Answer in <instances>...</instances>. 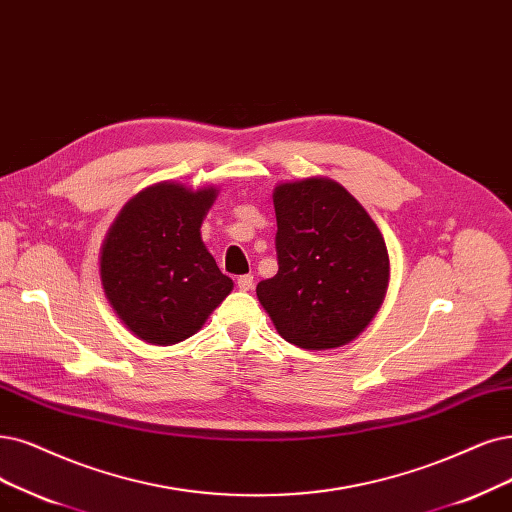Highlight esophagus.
<instances>
[{
  "instance_id": "1",
  "label": "esophagus",
  "mask_w": 512,
  "mask_h": 512,
  "mask_svg": "<svg viewBox=\"0 0 512 512\" xmlns=\"http://www.w3.org/2000/svg\"><path fill=\"white\" fill-rule=\"evenodd\" d=\"M236 285L240 291H251L253 289V276L251 274H244L236 278Z\"/></svg>"
}]
</instances>
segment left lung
Returning <instances> with one entry per match:
<instances>
[{
	"label": "left lung",
	"instance_id": "obj_1",
	"mask_svg": "<svg viewBox=\"0 0 512 512\" xmlns=\"http://www.w3.org/2000/svg\"><path fill=\"white\" fill-rule=\"evenodd\" d=\"M278 274L257 299L289 344L329 350L350 344L380 312L390 257L380 227L329 177L274 187Z\"/></svg>",
	"mask_w": 512,
	"mask_h": 512
}]
</instances>
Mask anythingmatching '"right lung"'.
<instances>
[{
	"instance_id": "obj_1",
	"label": "right lung",
	"mask_w": 512,
	"mask_h": 512,
	"mask_svg": "<svg viewBox=\"0 0 512 512\" xmlns=\"http://www.w3.org/2000/svg\"><path fill=\"white\" fill-rule=\"evenodd\" d=\"M217 194L215 185H149L122 206L103 240L99 272L109 306L151 346L198 333L234 289L200 234Z\"/></svg>"
}]
</instances>
